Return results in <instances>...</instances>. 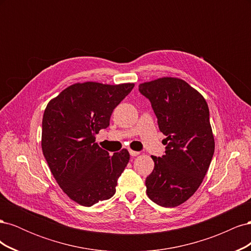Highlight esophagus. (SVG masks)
Here are the masks:
<instances>
[{
    "label": "esophagus",
    "instance_id": "1",
    "mask_svg": "<svg viewBox=\"0 0 251 251\" xmlns=\"http://www.w3.org/2000/svg\"><path fill=\"white\" fill-rule=\"evenodd\" d=\"M128 151H130V155L132 157H136V156H138L140 154L139 151H133V150H128Z\"/></svg>",
    "mask_w": 251,
    "mask_h": 251
}]
</instances>
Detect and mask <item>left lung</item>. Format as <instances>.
<instances>
[{
  "mask_svg": "<svg viewBox=\"0 0 251 251\" xmlns=\"http://www.w3.org/2000/svg\"><path fill=\"white\" fill-rule=\"evenodd\" d=\"M150 100L159 130L166 138L165 154L151 156L155 166L147 177L149 198L163 207H176L196 193L215 151L209 110L204 97L183 79L161 77L139 85Z\"/></svg>",
  "mask_w": 251,
  "mask_h": 251,
  "instance_id": "obj_1",
  "label": "left lung"
}]
</instances>
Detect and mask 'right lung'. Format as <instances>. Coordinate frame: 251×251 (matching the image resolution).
Listing matches in <instances>:
<instances>
[{
  "instance_id": "1",
  "label": "right lung",
  "mask_w": 251,
  "mask_h": 251,
  "mask_svg": "<svg viewBox=\"0 0 251 251\" xmlns=\"http://www.w3.org/2000/svg\"><path fill=\"white\" fill-rule=\"evenodd\" d=\"M134 83L77 82L51 100L44 112L42 150L59 187L82 206L110 199L130 160L124 149L110 156L95 142L113 110Z\"/></svg>"
}]
</instances>
